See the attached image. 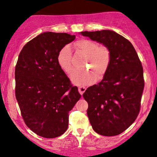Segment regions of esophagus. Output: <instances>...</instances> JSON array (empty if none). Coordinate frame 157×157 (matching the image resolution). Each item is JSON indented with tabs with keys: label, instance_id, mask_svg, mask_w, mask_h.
Listing matches in <instances>:
<instances>
[{
	"label": "esophagus",
	"instance_id": "esophagus-1",
	"mask_svg": "<svg viewBox=\"0 0 157 157\" xmlns=\"http://www.w3.org/2000/svg\"><path fill=\"white\" fill-rule=\"evenodd\" d=\"M85 90H86V87H85V86H79L78 87V91L79 93H80V95H83V93L85 92Z\"/></svg>",
	"mask_w": 157,
	"mask_h": 157
}]
</instances>
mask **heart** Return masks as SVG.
I'll use <instances>...</instances> for the list:
<instances>
[{
  "label": "heart",
  "mask_w": 157,
  "mask_h": 157,
  "mask_svg": "<svg viewBox=\"0 0 157 157\" xmlns=\"http://www.w3.org/2000/svg\"><path fill=\"white\" fill-rule=\"evenodd\" d=\"M77 55L86 57L85 67H89L94 73L89 71H76L72 74L71 80L77 85H86L96 80V76L101 78L108 71L111 63V51L106 45H98L94 41L90 39H80L75 42ZM58 64L67 74L72 73L73 56L71 48L65 45L59 51L57 56Z\"/></svg>",
  "instance_id": "obj_1"
}]
</instances>
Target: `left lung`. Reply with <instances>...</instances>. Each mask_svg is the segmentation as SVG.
<instances>
[{
  "label": "left lung",
  "instance_id": "8db88e82",
  "mask_svg": "<svg viewBox=\"0 0 157 157\" xmlns=\"http://www.w3.org/2000/svg\"><path fill=\"white\" fill-rule=\"evenodd\" d=\"M110 49L108 71L98 84L83 96L88 102L87 115L93 130L100 135L115 136L134 123L140 112L144 87L141 62L132 44L112 30L81 32Z\"/></svg>",
  "mask_w": 157,
  "mask_h": 157
}]
</instances>
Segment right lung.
<instances>
[{
  "instance_id": "1",
  "label": "right lung",
  "mask_w": 157,
  "mask_h": 157,
  "mask_svg": "<svg viewBox=\"0 0 157 157\" xmlns=\"http://www.w3.org/2000/svg\"><path fill=\"white\" fill-rule=\"evenodd\" d=\"M75 39L46 32L28 42L15 67V95L22 117L41 137L61 136L68 127L69 112L81 97L57 61L59 51Z\"/></svg>"
}]
</instances>
